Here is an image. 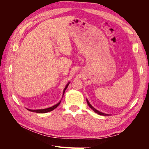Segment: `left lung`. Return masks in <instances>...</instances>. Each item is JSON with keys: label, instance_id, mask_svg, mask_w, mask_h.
<instances>
[{"label": "left lung", "instance_id": "1", "mask_svg": "<svg viewBox=\"0 0 149 149\" xmlns=\"http://www.w3.org/2000/svg\"><path fill=\"white\" fill-rule=\"evenodd\" d=\"M86 101H87V103H88V106L90 107V108H91V109H92L94 111V112H95L96 113H97V114H100V115H101V116H110V114H105V113H103V112H100V111H97V109H96L95 108L91 106V104L89 103V102L88 101V100H87V99H86Z\"/></svg>", "mask_w": 149, "mask_h": 149}]
</instances>
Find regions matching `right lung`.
<instances>
[{
    "label": "right lung",
    "instance_id": "1",
    "mask_svg": "<svg viewBox=\"0 0 149 149\" xmlns=\"http://www.w3.org/2000/svg\"><path fill=\"white\" fill-rule=\"evenodd\" d=\"M69 84H70V83H68L66 85V86H65V88H64V89H63V96H62V97H63V95H64V94H65V90L66 89V88H68V85H69ZM62 100V99H61ZM61 101L59 102H58L56 104H55V105H54L53 106H52V107H48V108H46V109H27V108H26V109L27 110H29V111H31V112H37V113H47V112H50V111H53V110H54L55 109H56V108L59 106V104H60V102H61Z\"/></svg>",
    "mask_w": 149,
    "mask_h": 149
}]
</instances>
